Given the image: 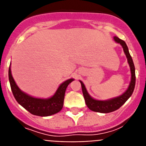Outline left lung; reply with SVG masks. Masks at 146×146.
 Returning <instances> with one entry per match:
<instances>
[{"label":"left lung","mask_w":146,"mask_h":146,"mask_svg":"<svg viewBox=\"0 0 146 146\" xmlns=\"http://www.w3.org/2000/svg\"><path fill=\"white\" fill-rule=\"evenodd\" d=\"M114 40L116 42L120 43V45H122L124 53L127 57L128 62L130 66L131 73V82H130V84H129V87L127 90L120 96L112 98V99L107 100V101H98V100H95L90 97V96L88 94L83 82L80 81L81 84H82V92H83V96L84 98V100H85L86 104L90 110L93 111H97V112H101V113H109V112H111V111L118 110L132 95L134 87H135V82H136L135 68H134L132 58L129 54L127 45L123 40H120V38H118L117 36H114Z\"/></svg>","instance_id":"obj_1"}]
</instances>
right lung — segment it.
<instances>
[{
  "label": "right lung",
  "instance_id": "right-lung-1",
  "mask_svg": "<svg viewBox=\"0 0 146 146\" xmlns=\"http://www.w3.org/2000/svg\"><path fill=\"white\" fill-rule=\"evenodd\" d=\"M9 79L14 97L19 104L32 115L42 117L54 115L62 109L66 88L73 81V78L65 81L59 86L54 96L48 99H41L31 97L20 90L12 77L10 67L9 68Z\"/></svg>",
  "mask_w": 146,
  "mask_h": 146
}]
</instances>
